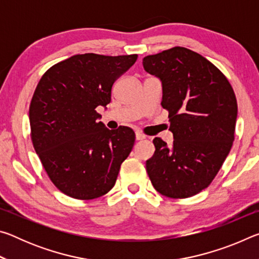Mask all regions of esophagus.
I'll list each match as a JSON object with an SVG mask.
<instances>
[{
	"instance_id": "1",
	"label": "esophagus",
	"mask_w": 259,
	"mask_h": 259,
	"mask_svg": "<svg viewBox=\"0 0 259 259\" xmlns=\"http://www.w3.org/2000/svg\"><path fill=\"white\" fill-rule=\"evenodd\" d=\"M145 138H146L145 135H143L142 133H139V131H137V133H136V139H137V140H144Z\"/></svg>"
}]
</instances>
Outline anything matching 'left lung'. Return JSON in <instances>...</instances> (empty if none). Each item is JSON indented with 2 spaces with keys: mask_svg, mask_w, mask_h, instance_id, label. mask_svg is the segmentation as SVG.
Returning <instances> with one entry per match:
<instances>
[{
  "mask_svg": "<svg viewBox=\"0 0 259 259\" xmlns=\"http://www.w3.org/2000/svg\"><path fill=\"white\" fill-rule=\"evenodd\" d=\"M161 78L162 107L169 113L172 146L160 137L146 161L152 185L162 195L186 199L207 188L233 145L238 103L231 83L208 59L174 47L143 59Z\"/></svg>",
  "mask_w": 259,
  "mask_h": 259,
  "instance_id": "left-lung-1",
  "label": "left lung"
}]
</instances>
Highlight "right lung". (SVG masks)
Masks as SVG:
<instances>
[{
	"instance_id": "right-lung-1",
	"label": "right lung",
	"mask_w": 259,
	"mask_h": 259,
	"mask_svg": "<svg viewBox=\"0 0 259 259\" xmlns=\"http://www.w3.org/2000/svg\"><path fill=\"white\" fill-rule=\"evenodd\" d=\"M137 55L83 54L43 74L30 100V138L48 177L64 194L93 200L115 185L136 136L129 126L109 130L96 111L111 103L113 83Z\"/></svg>"
}]
</instances>
